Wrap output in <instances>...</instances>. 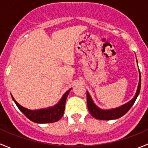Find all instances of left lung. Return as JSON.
Instances as JSON below:
<instances>
[{
    "label": "left lung",
    "instance_id": "obj_1",
    "mask_svg": "<svg viewBox=\"0 0 148 148\" xmlns=\"http://www.w3.org/2000/svg\"><path fill=\"white\" fill-rule=\"evenodd\" d=\"M140 86H141V76H140V81H139L138 87V89H137V92L136 94H135V96L134 97L133 99L131 101H130L129 102L127 103V104L118 107V108L109 110H103L98 108V107L95 105V103L93 102L89 94L88 93V92H86V102H87L88 110H89L90 114H92L95 118L98 119V120H110L120 118V117H122L124 114H126V113L129 111L130 109L132 107V106L133 105L135 100H136L137 97H138L139 93H140Z\"/></svg>",
    "mask_w": 148,
    "mask_h": 148
}]
</instances>
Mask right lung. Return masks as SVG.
<instances>
[{"mask_svg": "<svg viewBox=\"0 0 148 148\" xmlns=\"http://www.w3.org/2000/svg\"><path fill=\"white\" fill-rule=\"evenodd\" d=\"M71 89H69L64 95L61 100L54 107L38 110H30L22 107L18 104L11 95L13 100L16 103L18 108L25 114L28 119L36 123H51L60 120L63 116L65 110V103Z\"/></svg>", "mask_w": 148, "mask_h": 148, "instance_id": "obj_1", "label": "right lung"}]
</instances>
